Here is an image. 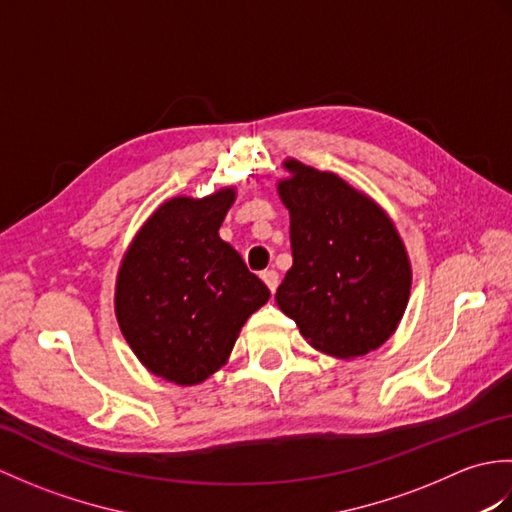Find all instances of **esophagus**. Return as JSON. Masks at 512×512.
<instances>
[{
    "mask_svg": "<svg viewBox=\"0 0 512 512\" xmlns=\"http://www.w3.org/2000/svg\"><path fill=\"white\" fill-rule=\"evenodd\" d=\"M262 281L268 286L270 292H275L277 286H279V275L275 273V270H264V273H262Z\"/></svg>",
    "mask_w": 512,
    "mask_h": 512,
    "instance_id": "1",
    "label": "esophagus"
}]
</instances>
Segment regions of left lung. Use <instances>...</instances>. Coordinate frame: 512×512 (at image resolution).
<instances>
[{"mask_svg":"<svg viewBox=\"0 0 512 512\" xmlns=\"http://www.w3.org/2000/svg\"><path fill=\"white\" fill-rule=\"evenodd\" d=\"M284 167L290 178L277 191L290 211L292 268L277 288V306L319 352H374L407 308L405 244L389 215L336 173L292 158Z\"/></svg>","mask_w":512,"mask_h":512,"instance_id":"8db88e82","label":"left lung"}]
</instances>
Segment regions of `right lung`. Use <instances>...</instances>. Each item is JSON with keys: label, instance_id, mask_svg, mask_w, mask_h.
<instances>
[{"label": "right lung", "instance_id": "add662e5", "mask_svg": "<svg viewBox=\"0 0 512 512\" xmlns=\"http://www.w3.org/2000/svg\"><path fill=\"white\" fill-rule=\"evenodd\" d=\"M235 202L226 187L160 204L129 244L114 308L125 341L151 374L198 385L220 369L270 290L220 237Z\"/></svg>", "mask_w": 512, "mask_h": 512}]
</instances>
